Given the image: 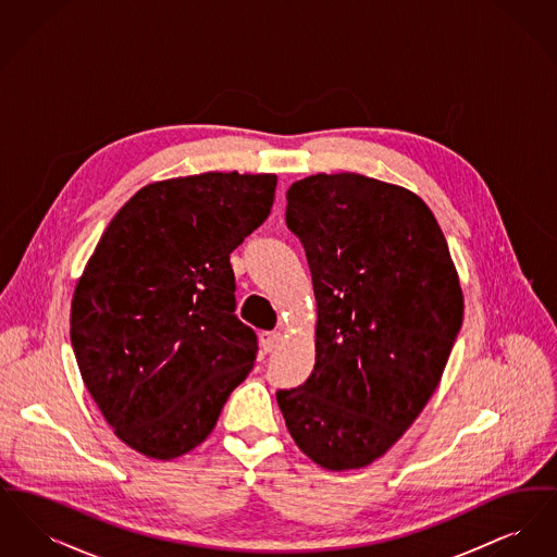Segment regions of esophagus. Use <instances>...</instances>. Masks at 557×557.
<instances>
[{"label":"esophagus","instance_id":"1","mask_svg":"<svg viewBox=\"0 0 557 557\" xmlns=\"http://www.w3.org/2000/svg\"><path fill=\"white\" fill-rule=\"evenodd\" d=\"M282 343V334L280 332H263L261 334V348L265 352H273L277 346Z\"/></svg>","mask_w":557,"mask_h":557}]
</instances>
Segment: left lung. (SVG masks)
I'll return each instance as SVG.
<instances>
[{"label":"left lung","instance_id":"8db88e82","mask_svg":"<svg viewBox=\"0 0 557 557\" xmlns=\"http://www.w3.org/2000/svg\"><path fill=\"white\" fill-rule=\"evenodd\" d=\"M286 225L318 300L315 368L277 391L294 443L325 470L366 468L416 422L463 319L449 246L424 200L357 173L292 184Z\"/></svg>","mask_w":557,"mask_h":557}]
</instances>
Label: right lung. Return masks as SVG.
Returning <instances> with one entry per match:
<instances>
[{"instance_id": "add662e5", "label": "right lung", "mask_w": 557, "mask_h": 557, "mask_svg": "<svg viewBox=\"0 0 557 557\" xmlns=\"http://www.w3.org/2000/svg\"><path fill=\"white\" fill-rule=\"evenodd\" d=\"M275 175L202 173L141 187L77 282L71 343L114 434L152 459L198 447L257 359L230 255L271 212Z\"/></svg>"}]
</instances>
